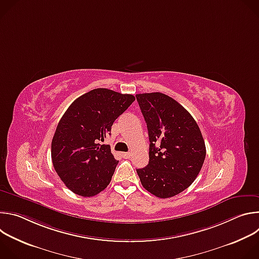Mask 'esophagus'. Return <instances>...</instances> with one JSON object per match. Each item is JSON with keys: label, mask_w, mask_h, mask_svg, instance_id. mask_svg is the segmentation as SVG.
<instances>
[{"label": "esophagus", "mask_w": 259, "mask_h": 259, "mask_svg": "<svg viewBox=\"0 0 259 259\" xmlns=\"http://www.w3.org/2000/svg\"><path fill=\"white\" fill-rule=\"evenodd\" d=\"M122 156H123L125 159H129V158H131V153H123Z\"/></svg>", "instance_id": "esophagus-1"}]
</instances>
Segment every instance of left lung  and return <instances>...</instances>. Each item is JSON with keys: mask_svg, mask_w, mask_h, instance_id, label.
<instances>
[{"mask_svg": "<svg viewBox=\"0 0 259 259\" xmlns=\"http://www.w3.org/2000/svg\"><path fill=\"white\" fill-rule=\"evenodd\" d=\"M150 137V161L136 169L142 187L167 199L187 190L197 178L206 157L201 130L192 115L170 96L137 94Z\"/></svg>", "mask_w": 259, "mask_h": 259, "instance_id": "left-lung-1", "label": "left lung"}]
</instances>
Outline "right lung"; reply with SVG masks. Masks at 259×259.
I'll return each mask as SVG.
<instances>
[{
    "label": "right lung",
    "mask_w": 259,
    "mask_h": 259,
    "mask_svg": "<svg viewBox=\"0 0 259 259\" xmlns=\"http://www.w3.org/2000/svg\"><path fill=\"white\" fill-rule=\"evenodd\" d=\"M135 100L122 94L97 88L73 101L60 119L51 144L55 171L72 193L93 197L112 180L119 163L110 146L100 144L112 126Z\"/></svg>",
    "instance_id": "1"
}]
</instances>
